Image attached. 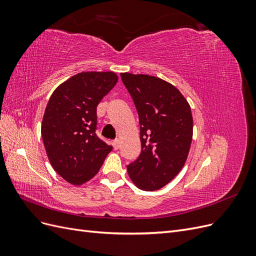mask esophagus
<instances>
[{
  "label": "esophagus",
  "instance_id": "esophagus-1",
  "mask_svg": "<svg viewBox=\"0 0 256 256\" xmlns=\"http://www.w3.org/2000/svg\"><path fill=\"white\" fill-rule=\"evenodd\" d=\"M112 145L114 147V150H118L120 148V141L118 140H114L112 142Z\"/></svg>",
  "mask_w": 256,
  "mask_h": 256
}]
</instances>
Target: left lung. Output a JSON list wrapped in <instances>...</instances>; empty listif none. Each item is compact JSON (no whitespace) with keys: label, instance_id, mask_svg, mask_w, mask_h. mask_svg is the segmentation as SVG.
Returning a JSON list of instances; mask_svg holds the SVG:
<instances>
[{"label":"left lung","instance_id":"obj_1","mask_svg":"<svg viewBox=\"0 0 256 256\" xmlns=\"http://www.w3.org/2000/svg\"><path fill=\"white\" fill-rule=\"evenodd\" d=\"M134 99L140 122L142 150L127 166L138 189L159 190L182 171L193 136V118L187 99L174 85L150 74H120Z\"/></svg>","mask_w":256,"mask_h":256}]
</instances>
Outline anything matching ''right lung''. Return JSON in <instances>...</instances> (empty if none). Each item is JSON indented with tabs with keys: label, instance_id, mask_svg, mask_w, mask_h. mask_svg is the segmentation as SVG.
I'll list each match as a JSON object with an SVG mask.
<instances>
[{
	"label": "right lung",
	"instance_id": "1",
	"mask_svg": "<svg viewBox=\"0 0 256 256\" xmlns=\"http://www.w3.org/2000/svg\"><path fill=\"white\" fill-rule=\"evenodd\" d=\"M118 81L113 72L72 76L52 92L42 122V136L52 168L80 186L94 177L113 147L96 136L97 106Z\"/></svg>",
	"mask_w": 256,
	"mask_h": 256
}]
</instances>
